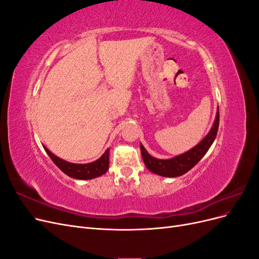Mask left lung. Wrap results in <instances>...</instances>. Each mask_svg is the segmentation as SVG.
I'll return each instance as SVG.
<instances>
[{"mask_svg":"<svg viewBox=\"0 0 259 259\" xmlns=\"http://www.w3.org/2000/svg\"><path fill=\"white\" fill-rule=\"evenodd\" d=\"M219 126V109L217 108V112L215 116V121L213 123L208 134L203 138L201 142L194 146L189 151L183 154H179L170 159H156L150 155L145 149V147L140 144V151H142L143 160L146 167L152 171V173L160 175L163 177H178L186 174L193 166H195L205 153L208 151L210 146L213 145L217 135V131Z\"/></svg>","mask_w":259,"mask_h":259,"instance_id":"obj_1","label":"left lung"}]
</instances>
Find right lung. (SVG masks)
<instances>
[{
  "label": "right lung",
  "instance_id": "1",
  "mask_svg": "<svg viewBox=\"0 0 259 259\" xmlns=\"http://www.w3.org/2000/svg\"><path fill=\"white\" fill-rule=\"evenodd\" d=\"M43 148L45 149L46 153L50 155L52 161L59 167V169H61L66 175L71 178L82 180L93 179L104 175L105 173H107L109 168V150H110L109 148L98 160L86 164H76L65 161L52 153L45 146H43Z\"/></svg>",
  "mask_w": 259,
  "mask_h": 259
}]
</instances>
